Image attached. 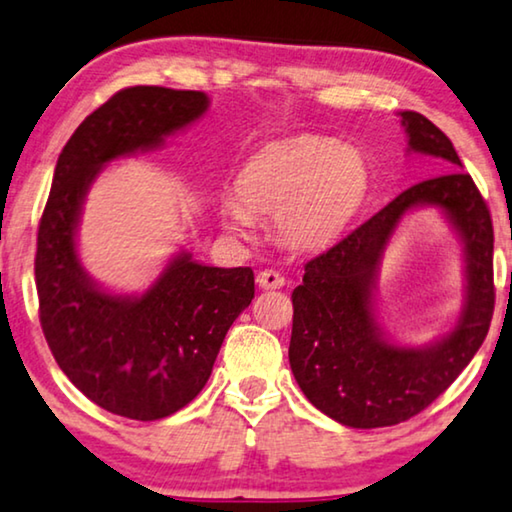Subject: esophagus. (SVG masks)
I'll return each mask as SVG.
<instances>
[{"label":"esophagus","instance_id":"1","mask_svg":"<svg viewBox=\"0 0 512 512\" xmlns=\"http://www.w3.org/2000/svg\"><path fill=\"white\" fill-rule=\"evenodd\" d=\"M257 285L262 289H280L285 287V276H280V273L273 269H264L257 273Z\"/></svg>","mask_w":512,"mask_h":512}]
</instances>
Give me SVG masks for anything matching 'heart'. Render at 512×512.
Masks as SVG:
<instances>
[{"mask_svg":"<svg viewBox=\"0 0 512 512\" xmlns=\"http://www.w3.org/2000/svg\"><path fill=\"white\" fill-rule=\"evenodd\" d=\"M365 188V163L358 151L326 137L273 144L236 177V200L225 216L239 232L253 225L250 213L273 216L285 239L301 246L322 243L352 216Z\"/></svg>","mask_w":512,"mask_h":512,"instance_id":"1","label":"heart"}]
</instances>
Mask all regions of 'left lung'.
<instances>
[{"label": "left lung", "mask_w": 512, "mask_h": 512, "mask_svg": "<svg viewBox=\"0 0 512 512\" xmlns=\"http://www.w3.org/2000/svg\"><path fill=\"white\" fill-rule=\"evenodd\" d=\"M416 154L444 160V174L411 186L345 239L305 264L292 292L289 365L319 411L349 427L409 421L439 398L483 345L494 312V230L453 142L418 112H400ZM439 206L465 246L468 296L456 329L427 348L388 343L371 305L385 243L409 208Z\"/></svg>", "instance_id": "8db88e82"}]
</instances>
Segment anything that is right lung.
I'll list each match as a JSON object with an SVG mask.
<instances>
[{"mask_svg": "<svg viewBox=\"0 0 512 512\" xmlns=\"http://www.w3.org/2000/svg\"><path fill=\"white\" fill-rule=\"evenodd\" d=\"M207 108L202 91H117L61 149L38 223V317L50 352L91 402L133 421H158L197 398L253 301L255 276L250 266L218 269L179 253L144 294L105 292L75 250L82 202L105 163L160 147Z\"/></svg>", "mask_w": 512, "mask_h": 512, "instance_id": "obj_1", "label": "right lung"}]
</instances>
